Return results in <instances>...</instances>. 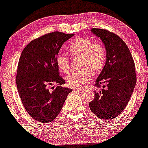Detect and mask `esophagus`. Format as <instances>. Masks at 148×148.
<instances>
[{
  "mask_svg": "<svg viewBox=\"0 0 148 148\" xmlns=\"http://www.w3.org/2000/svg\"><path fill=\"white\" fill-rule=\"evenodd\" d=\"M74 90L77 92H82L84 91V89H83V88H75Z\"/></svg>",
  "mask_w": 148,
  "mask_h": 148,
  "instance_id": "esophagus-1",
  "label": "esophagus"
}]
</instances>
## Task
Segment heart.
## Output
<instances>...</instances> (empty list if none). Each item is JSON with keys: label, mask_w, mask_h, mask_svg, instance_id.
<instances>
[{"label": "heart", "mask_w": 148, "mask_h": 148, "mask_svg": "<svg viewBox=\"0 0 148 148\" xmlns=\"http://www.w3.org/2000/svg\"><path fill=\"white\" fill-rule=\"evenodd\" d=\"M68 51L72 56H80V66L79 70L70 73L66 77L68 84L71 87L83 85L91 78L92 72L98 74L102 71L106 60V52L103 45L100 42H94L91 40L77 37L70 44ZM57 67L62 74H68L70 70V60L64 54L56 57Z\"/></svg>", "instance_id": "1"}]
</instances>
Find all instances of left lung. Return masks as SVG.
Here are the masks:
<instances>
[{
    "mask_svg": "<svg viewBox=\"0 0 148 148\" xmlns=\"http://www.w3.org/2000/svg\"><path fill=\"white\" fill-rule=\"evenodd\" d=\"M100 37L106 50V62L97 78L95 86L102 89L94 92L89 103L94 114L100 119L112 120L126 107L136 84L135 64L131 52L123 40L109 30L92 28Z\"/></svg>",
    "mask_w": 148,
    "mask_h": 148,
    "instance_id": "1",
    "label": "left lung"
}]
</instances>
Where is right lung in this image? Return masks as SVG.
<instances>
[{"label":"right lung","instance_id":"obj_1","mask_svg":"<svg viewBox=\"0 0 148 148\" xmlns=\"http://www.w3.org/2000/svg\"><path fill=\"white\" fill-rule=\"evenodd\" d=\"M74 34H46L26 45L20 57L16 82L22 103L28 114L41 123L52 122L60 113L72 89L61 86L56 59L62 45ZM54 83L56 88L49 87Z\"/></svg>","mask_w":148,"mask_h":148}]
</instances>
